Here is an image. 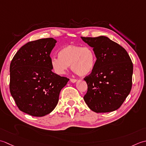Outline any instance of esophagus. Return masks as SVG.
Listing matches in <instances>:
<instances>
[{
    "instance_id": "obj_1",
    "label": "esophagus",
    "mask_w": 146,
    "mask_h": 146,
    "mask_svg": "<svg viewBox=\"0 0 146 146\" xmlns=\"http://www.w3.org/2000/svg\"><path fill=\"white\" fill-rule=\"evenodd\" d=\"M70 82H76L77 81V79H70Z\"/></svg>"
}]
</instances>
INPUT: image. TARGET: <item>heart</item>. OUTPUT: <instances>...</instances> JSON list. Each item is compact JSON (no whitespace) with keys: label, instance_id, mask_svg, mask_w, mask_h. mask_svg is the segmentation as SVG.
Instances as JSON below:
<instances>
[{"label":"heart","instance_id":"obj_1","mask_svg":"<svg viewBox=\"0 0 146 146\" xmlns=\"http://www.w3.org/2000/svg\"><path fill=\"white\" fill-rule=\"evenodd\" d=\"M58 55L51 58L52 69L58 75L65 74L70 65L78 76H86L93 70L96 64L94 52L89 46L69 44L60 50Z\"/></svg>","mask_w":146,"mask_h":146}]
</instances>
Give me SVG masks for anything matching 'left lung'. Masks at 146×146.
<instances>
[{
	"mask_svg": "<svg viewBox=\"0 0 146 146\" xmlns=\"http://www.w3.org/2000/svg\"><path fill=\"white\" fill-rule=\"evenodd\" d=\"M81 38L93 47L96 57L93 70L84 78L88 84L85 102L96 113L115 111L131 91V58L122 46L106 36Z\"/></svg>",
	"mask_w": 146,
	"mask_h": 146,
	"instance_id": "8db88e82",
	"label": "left lung"
}]
</instances>
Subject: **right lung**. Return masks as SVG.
I'll return each instance as SVG.
<instances>
[{"label": "right lung", "instance_id": "add662e5", "mask_svg": "<svg viewBox=\"0 0 146 146\" xmlns=\"http://www.w3.org/2000/svg\"><path fill=\"white\" fill-rule=\"evenodd\" d=\"M56 43L52 38L29 41L11 62V94L21 111L34 117H43L54 110L69 80L52 71L50 55Z\"/></svg>", "mask_w": 146, "mask_h": 146}]
</instances>
